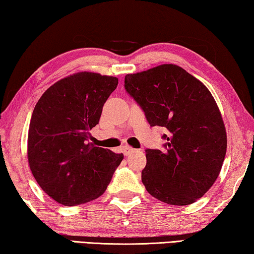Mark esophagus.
I'll return each mask as SVG.
<instances>
[{
  "label": "esophagus",
  "mask_w": 254,
  "mask_h": 254,
  "mask_svg": "<svg viewBox=\"0 0 254 254\" xmlns=\"http://www.w3.org/2000/svg\"><path fill=\"white\" fill-rule=\"evenodd\" d=\"M123 150H124V155H125V156H128V155H130L131 153L135 152V149L129 147V146H124Z\"/></svg>",
  "instance_id": "obj_1"
}]
</instances>
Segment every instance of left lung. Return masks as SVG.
Returning <instances> with one entry per match:
<instances>
[{
	"instance_id": "8db88e82",
	"label": "left lung",
	"mask_w": 254,
	"mask_h": 254,
	"mask_svg": "<svg viewBox=\"0 0 254 254\" xmlns=\"http://www.w3.org/2000/svg\"><path fill=\"white\" fill-rule=\"evenodd\" d=\"M125 89L150 126L166 129L163 149H146L141 182L164 203L189 205L219 176L226 153L222 116L208 89L188 71L162 64L127 74Z\"/></svg>"
}]
</instances>
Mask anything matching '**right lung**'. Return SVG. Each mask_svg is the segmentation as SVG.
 I'll return each instance as SVG.
<instances>
[{
    "label": "right lung",
    "mask_w": 254,
    "mask_h": 254,
    "mask_svg": "<svg viewBox=\"0 0 254 254\" xmlns=\"http://www.w3.org/2000/svg\"><path fill=\"white\" fill-rule=\"evenodd\" d=\"M118 84L116 77L79 72L61 79L40 98L31 117L28 158L44 192L65 206L104 194L123 154L95 147L90 132Z\"/></svg>",
    "instance_id": "add662e5"
}]
</instances>
